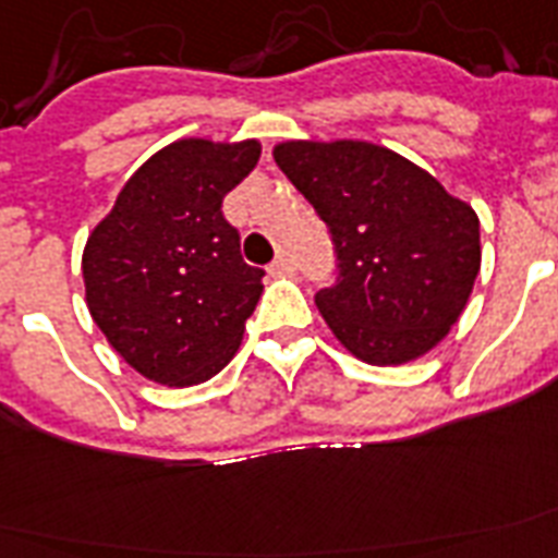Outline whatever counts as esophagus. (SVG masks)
Wrapping results in <instances>:
<instances>
[{
    "label": "esophagus",
    "mask_w": 558,
    "mask_h": 558,
    "mask_svg": "<svg viewBox=\"0 0 558 558\" xmlns=\"http://www.w3.org/2000/svg\"><path fill=\"white\" fill-rule=\"evenodd\" d=\"M293 270H296V265H293V258L288 256V253L276 256L274 265H270V274H274V276H291Z\"/></svg>",
    "instance_id": "1"
}]
</instances>
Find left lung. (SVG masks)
<instances>
[{"mask_svg":"<svg viewBox=\"0 0 558 558\" xmlns=\"http://www.w3.org/2000/svg\"><path fill=\"white\" fill-rule=\"evenodd\" d=\"M274 159L335 247V282L314 302L340 343L378 366L434 349L463 314L481 270L472 206L369 142H284Z\"/></svg>","mask_w":558,"mask_h":558,"instance_id":"obj_1","label":"left lung"}]
</instances>
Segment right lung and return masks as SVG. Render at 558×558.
Wrapping results in <instances>:
<instances>
[{
    "label": "right lung",
    "mask_w": 558,
    "mask_h": 558,
    "mask_svg": "<svg viewBox=\"0 0 558 558\" xmlns=\"http://www.w3.org/2000/svg\"><path fill=\"white\" fill-rule=\"evenodd\" d=\"M258 142L183 140L145 162L84 250L86 305L110 347L150 381L201 384L230 364L262 296L223 197Z\"/></svg>",
    "instance_id": "add662e5"
}]
</instances>
